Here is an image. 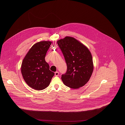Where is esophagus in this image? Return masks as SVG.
<instances>
[{"instance_id": "34e87169", "label": "esophagus", "mask_w": 125, "mask_h": 125, "mask_svg": "<svg viewBox=\"0 0 125 125\" xmlns=\"http://www.w3.org/2000/svg\"><path fill=\"white\" fill-rule=\"evenodd\" d=\"M59 73L58 72H56L55 73V76H58L59 75Z\"/></svg>"}]
</instances>
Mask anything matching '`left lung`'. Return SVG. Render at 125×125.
<instances>
[{
  "label": "left lung",
  "instance_id": "obj_1",
  "mask_svg": "<svg viewBox=\"0 0 125 125\" xmlns=\"http://www.w3.org/2000/svg\"><path fill=\"white\" fill-rule=\"evenodd\" d=\"M67 64L65 74L62 75L64 84L73 89L84 86L89 80L93 71L91 53L82 43L71 36L57 41Z\"/></svg>",
  "mask_w": 125,
  "mask_h": 125
}]
</instances>
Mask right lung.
I'll list each match as a JSON object with an SVG mask.
<instances>
[{"instance_id": "right-lung-1", "label": "right lung", "mask_w": 125, "mask_h": 125, "mask_svg": "<svg viewBox=\"0 0 125 125\" xmlns=\"http://www.w3.org/2000/svg\"><path fill=\"white\" fill-rule=\"evenodd\" d=\"M52 43L49 41L37 42L22 60L21 65L22 77L26 84L33 89L40 90L46 89L54 75L45 60Z\"/></svg>"}]
</instances>
